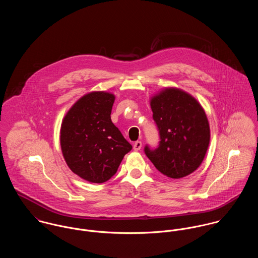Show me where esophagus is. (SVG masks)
<instances>
[{"label":"esophagus","mask_w":258,"mask_h":258,"mask_svg":"<svg viewBox=\"0 0 258 258\" xmlns=\"http://www.w3.org/2000/svg\"><path fill=\"white\" fill-rule=\"evenodd\" d=\"M142 146H143L142 142H136V143H134V150L138 151V150H140L142 148Z\"/></svg>","instance_id":"obj_1"}]
</instances>
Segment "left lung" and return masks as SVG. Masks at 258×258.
Instances as JSON below:
<instances>
[{
  "instance_id": "1",
  "label": "left lung",
  "mask_w": 258,
  "mask_h": 258,
  "mask_svg": "<svg viewBox=\"0 0 258 258\" xmlns=\"http://www.w3.org/2000/svg\"><path fill=\"white\" fill-rule=\"evenodd\" d=\"M160 143L145 154L158 171L180 179L199 168L208 150L211 131L205 110L195 97L177 87H166L150 97Z\"/></svg>"
}]
</instances>
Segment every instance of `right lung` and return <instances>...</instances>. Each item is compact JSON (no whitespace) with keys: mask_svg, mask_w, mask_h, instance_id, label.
<instances>
[{"mask_svg":"<svg viewBox=\"0 0 258 258\" xmlns=\"http://www.w3.org/2000/svg\"><path fill=\"white\" fill-rule=\"evenodd\" d=\"M115 99L110 92H89L62 119L60 146L64 160L71 171L90 183L109 180L133 148L112 122Z\"/></svg>","mask_w":258,"mask_h":258,"instance_id":"right-lung-1","label":"right lung"}]
</instances>
